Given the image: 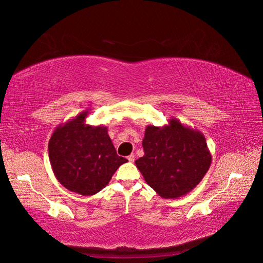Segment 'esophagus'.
I'll return each instance as SVG.
<instances>
[{
	"label": "esophagus",
	"instance_id": "34e87169",
	"mask_svg": "<svg viewBox=\"0 0 263 263\" xmlns=\"http://www.w3.org/2000/svg\"><path fill=\"white\" fill-rule=\"evenodd\" d=\"M127 160H129L130 162H133L134 161V155L131 154L129 157H127Z\"/></svg>",
	"mask_w": 263,
	"mask_h": 263
}]
</instances>
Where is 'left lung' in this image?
Instances as JSON below:
<instances>
[{
    "instance_id": "left-lung-1",
    "label": "left lung",
    "mask_w": 263,
    "mask_h": 263,
    "mask_svg": "<svg viewBox=\"0 0 263 263\" xmlns=\"http://www.w3.org/2000/svg\"><path fill=\"white\" fill-rule=\"evenodd\" d=\"M142 145L144 156L136 164L146 184L162 198L188 194L211 167L204 134L174 118L162 127L146 126Z\"/></svg>"
}]
</instances>
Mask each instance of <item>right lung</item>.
I'll list each match as a JSON object with an SVG mask.
<instances>
[{"instance_id":"right-lung-1","label":"right lung","mask_w":263,"mask_h":263,"mask_svg":"<svg viewBox=\"0 0 263 263\" xmlns=\"http://www.w3.org/2000/svg\"><path fill=\"white\" fill-rule=\"evenodd\" d=\"M88 111L58 125L49 140V160L57 180L70 192L95 195L127 160L117 154L107 127L86 124Z\"/></svg>"}]
</instances>
